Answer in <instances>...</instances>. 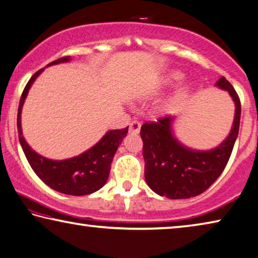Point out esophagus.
Segmentation results:
<instances>
[{"instance_id":"1","label":"esophagus","mask_w":258,"mask_h":258,"mask_svg":"<svg viewBox=\"0 0 258 258\" xmlns=\"http://www.w3.org/2000/svg\"><path fill=\"white\" fill-rule=\"evenodd\" d=\"M140 128H141V122H140V121L133 120V121L130 124V132H131V133L138 134L139 132H140Z\"/></svg>"}]
</instances>
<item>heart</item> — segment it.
Wrapping results in <instances>:
<instances>
[{
    "label": "heart",
    "mask_w": 258,
    "mask_h": 258,
    "mask_svg": "<svg viewBox=\"0 0 258 258\" xmlns=\"http://www.w3.org/2000/svg\"><path fill=\"white\" fill-rule=\"evenodd\" d=\"M181 78H182V75L180 72L173 71V72L169 73V76L165 78L164 84L165 85H172L173 83H177V81L180 80ZM189 91H190V88H189V86H188V85L180 86V87H179L177 91L173 93V95L170 97V100L167 101L166 107L167 108H172V107H175V105H178L179 103H181V102L188 96Z\"/></svg>",
    "instance_id": "heart-1"
}]
</instances>
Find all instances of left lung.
<instances>
[{
    "label": "left lung",
    "mask_w": 258,
    "mask_h": 258,
    "mask_svg": "<svg viewBox=\"0 0 258 258\" xmlns=\"http://www.w3.org/2000/svg\"><path fill=\"white\" fill-rule=\"evenodd\" d=\"M216 85L230 93L235 103L231 133L217 148L199 151L183 147L173 137V117L165 116L141 126L145 178L156 194L172 200L194 198L217 180L226 166L239 134L241 103L234 87L224 77Z\"/></svg>",
    "instance_id": "8db88e82"
}]
</instances>
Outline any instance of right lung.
Masks as SVG:
<instances>
[{
  "label": "right lung",
  "mask_w": 258,
  "mask_h": 258,
  "mask_svg": "<svg viewBox=\"0 0 258 258\" xmlns=\"http://www.w3.org/2000/svg\"><path fill=\"white\" fill-rule=\"evenodd\" d=\"M69 60H70V56H64L49 63L47 67L69 62ZM42 71L43 69H41L32 76L24 88L19 101L17 128L19 133V142L22 145L24 154L35 174L54 190L75 196L92 194L94 191L99 190L107 182L110 169H111L110 166H111L112 158L118 147L121 144L122 139L126 137L128 126L122 130L109 131L95 146L77 157L64 159V161H52V159L40 156L33 149H31V147L26 144L25 139L23 137L22 126H20V113H22V108L28 89L34 83L36 77Z\"/></svg>",
  "instance_id": "add662e5"
}]
</instances>
